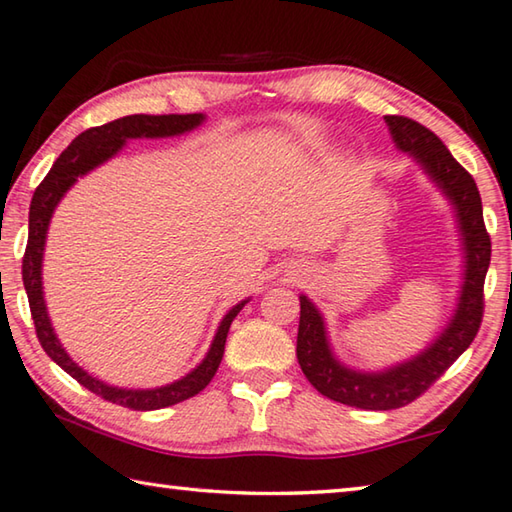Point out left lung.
<instances>
[{"label":"left lung","mask_w":512,"mask_h":512,"mask_svg":"<svg viewBox=\"0 0 512 512\" xmlns=\"http://www.w3.org/2000/svg\"><path fill=\"white\" fill-rule=\"evenodd\" d=\"M384 119L397 149L409 153L454 205L463 239L465 273L454 316L438 339L413 359L377 372L343 366L329 348L320 311L307 296H300L296 354L302 372L320 395L366 411H391L411 404L470 348L481 327L483 282L492 253L490 235L483 223L481 196L470 173L454 160L440 137L418 121L400 115H386Z\"/></svg>","instance_id":"obj_1"}]
</instances>
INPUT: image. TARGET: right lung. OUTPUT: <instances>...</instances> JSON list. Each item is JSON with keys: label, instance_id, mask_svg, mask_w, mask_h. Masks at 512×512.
<instances>
[{"label": "right lung", "instance_id": "1", "mask_svg": "<svg viewBox=\"0 0 512 512\" xmlns=\"http://www.w3.org/2000/svg\"><path fill=\"white\" fill-rule=\"evenodd\" d=\"M203 121L205 115H201V112H194V115H128L115 121H108V124L97 128H88V131L81 133L63 153L58 155L54 167L49 169L45 180L38 185L36 194L31 198L29 241L22 259V280L24 289H27L33 325H36V334L42 350H45L51 361H56L67 375H72L81 386L88 388V391L103 397V400L126 406V409L133 411L164 409V406L178 404L201 393L216 375V370H219V363L225 350V339H228V329L248 300H241L239 305L232 307L228 314L223 316L205 359L183 379H176L173 384L160 388H137V391L135 388L110 386L106 381L92 377L90 372H85L79 366V363L72 361V357H69L63 345H60L54 327H51L45 305V293H42V255H45L49 221L51 214L56 210V205L60 203V198L67 194V189L81 176H85V173L110 160L112 155H117L121 151V146L126 144V140H137V137L183 135L194 131L196 126L203 124Z\"/></svg>", "mask_w": 512, "mask_h": 512}]
</instances>
